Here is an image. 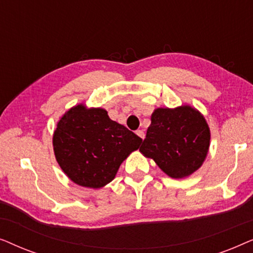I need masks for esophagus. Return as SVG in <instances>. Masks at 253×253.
<instances>
[{"instance_id": "1", "label": "esophagus", "mask_w": 253, "mask_h": 253, "mask_svg": "<svg viewBox=\"0 0 253 253\" xmlns=\"http://www.w3.org/2000/svg\"><path fill=\"white\" fill-rule=\"evenodd\" d=\"M136 133H137L138 137L141 138V139H144V138H145V133H144L143 130H137Z\"/></svg>"}]
</instances>
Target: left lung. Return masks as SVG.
Segmentation results:
<instances>
[{"label":"left lung","mask_w":253,"mask_h":253,"mask_svg":"<svg viewBox=\"0 0 253 253\" xmlns=\"http://www.w3.org/2000/svg\"><path fill=\"white\" fill-rule=\"evenodd\" d=\"M210 140L209 124L196 108H158L139 151L171 178H183L202 167Z\"/></svg>","instance_id":"8db88e82"}]
</instances>
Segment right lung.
Listing matches in <instances>:
<instances>
[{
    "mask_svg": "<svg viewBox=\"0 0 253 253\" xmlns=\"http://www.w3.org/2000/svg\"><path fill=\"white\" fill-rule=\"evenodd\" d=\"M140 137L109 119L102 108L72 107L54 131L56 161L76 184L100 189L115 178L120 166L139 148Z\"/></svg>",
    "mask_w": 253,
    "mask_h": 253,
    "instance_id": "1",
    "label": "right lung"
}]
</instances>
